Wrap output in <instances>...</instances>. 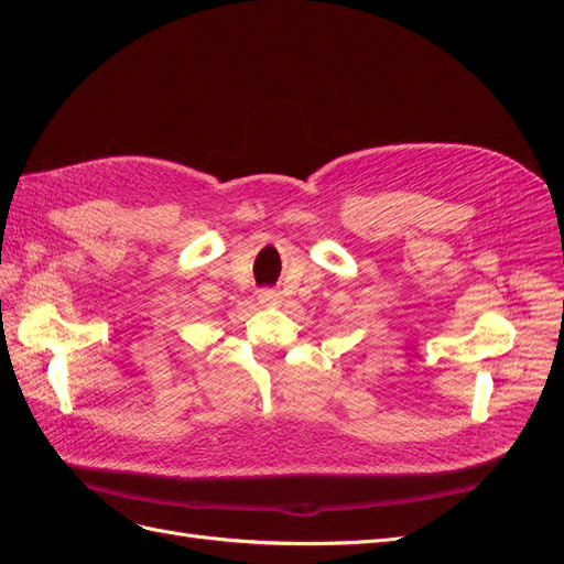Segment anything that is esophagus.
Returning a JSON list of instances; mask_svg holds the SVG:
<instances>
[{"mask_svg": "<svg viewBox=\"0 0 564 564\" xmlns=\"http://www.w3.org/2000/svg\"><path fill=\"white\" fill-rule=\"evenodd\" d=\"M280 299V294L275 292V289H261L259 292V303L261 305H270V303H275Z\"/></svg>", "mask_w": 564, "mask_h": 564, "instance_id": "34e87169", "label": "esophagus"}]
</instances>
